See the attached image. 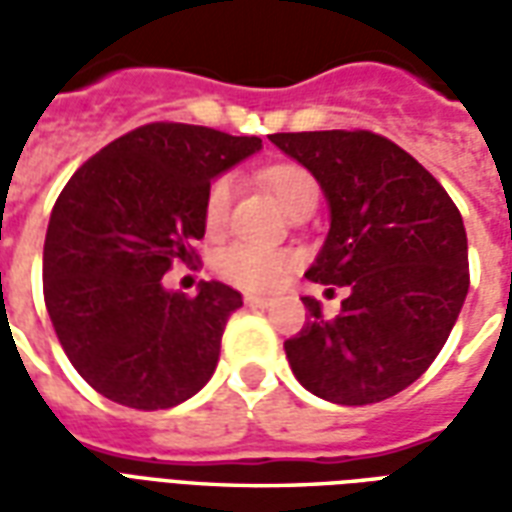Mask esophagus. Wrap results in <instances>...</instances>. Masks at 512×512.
Returning <instances> with one entry per match:
<instances>
[{"instance_id": "obj_1", "label": "esophagus", "mask_w": 512, "mask_h": 512, "mask_svg": "<svg viewBox=\"0 0 512 512\" xmlns=\"http://www.w3.org/2000/svg\"><path fill=\"white\" fill-rule=\"evenodd\" d=\"M244 301L249 307H271V304H274V299H268V296H252V293L244 296Z\"/></svg>"}]
</instances>
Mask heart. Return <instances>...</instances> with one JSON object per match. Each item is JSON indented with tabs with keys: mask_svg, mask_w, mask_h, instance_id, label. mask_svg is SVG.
<instances>
[{
	"mask_svg": "<svg viewBox=\"0 0 512 512\" xmlns=\"http://www.w3.org/2000/svg\"><path fill=\"white\" fill-rule=\"evenodd\" d=\"M263 183L274 191L285 213L296 211L304 202H318V183L299 164H274L263 169ZM230 205H233V178L222 175L205 191L202 219L208 233L219 235L227 227ZM296 266H299V255L293 249L257 244H230L216 257V274L235 288L252 290V293L282 288Z\"/></svg>",
	"mask_w": 512,
	"mask_h": 512,
	"instance_id": "heart-1",
	"label": "heart"
}]
</instances>
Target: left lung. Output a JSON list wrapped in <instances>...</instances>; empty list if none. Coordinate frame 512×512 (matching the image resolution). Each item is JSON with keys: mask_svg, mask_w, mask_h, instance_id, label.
Masks as SVG:
<instances>
[{"mask_svg": "<svg viewBox=\"0 0 512 512\" xmlns=\"http://www.w3.org/2000/svg\"><path fill=\"white\" fill-rule=\"evenodd\" d=\"M321 183L329 235L307 279L348 290L340 315L304 296L310 318L285 340L312 395L367 406L414 384L447 343L469 293V246L450 194L370 131L271 134Z\"/></svg>", "mask_w": 512, "mask_h": 512, "instance_id": "obj_1", "label": "left lung"}]
</instances>
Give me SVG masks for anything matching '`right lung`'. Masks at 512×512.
I'll return each mask as SVG.
<instances>
[{
    "label": "right lung",
    "mask_w": 512,
    "mask_h": 512,
    "mask_svg": "<svg viewBox=\"0 0 512 512\" xmlns=\"http://www.w3.org/2000/svg\"><path fill=\"white\" fill-rule=\"evenodd\" d=\"M263 142L205 126L150 123L76 169L43 244L46 310L79 376L120 406L156 411L197 395L244 301L224 282L197 296L161 277L205 235V191Z\"/></svg>",
    "instance_id": "1"
}]
</instances>
